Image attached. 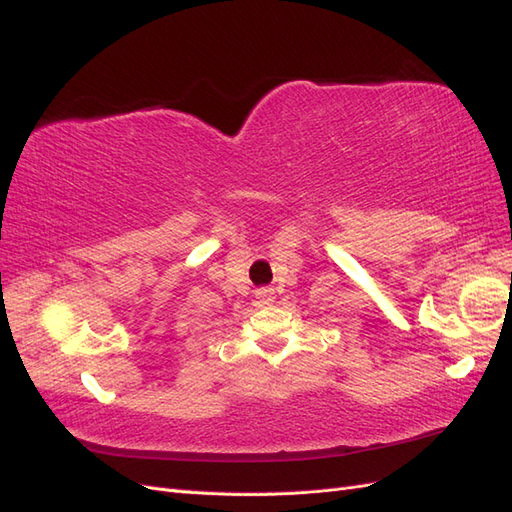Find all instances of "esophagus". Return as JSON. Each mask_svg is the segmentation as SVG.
Masks as SVG:
<instances>
[{
    "instance_id": "1",
    "label": "esophagus",
    "mask_w": 512,
    "mask_h": 512,
    "mask_svg": "<svg viewBox=\"0 0 512 512\" xmlns=\"http://www.w3.org/2000/svg\"><path fill=\"white\" fill-rule=\"evenodd\" d=\"M254 297H256V303H254V305L267 307V305H271V303L275 301V292H273V288L262 286V288H256V290H254Z\"/></svg>"
}]
</instances>
